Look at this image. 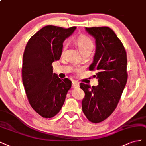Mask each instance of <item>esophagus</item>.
I'll use <instances>...</instances> for the list:
<instances>
[{"label": "esophagus", "instance_id": "1", "mask_svg": "<svg viewBox=\"0 0 146 146\" xmlns=\"http://www.w3.org/2000/svg\"><path fill=\"white\" fill-rule=\"evenodd\" d=\"M79 87V83L77 81H72V87L73 88H78Z\"/></svg>", "mask_w": 146, "mask_h": 146}]
</instances>
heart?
I'll return each mask as SVG.
<instances>
[{"label":"heart","mask_w":146,"mask_h":146,"mask_svg":"<svg viewBox=\"0 0 146 146\" xmlns=\"http://www.w3.org/2000/svg\"><path fill=\"white\" fill-rule=\"evenodd\" d=\"M76 44L82 54L86 53H90L94 46L92 40L87 36H81L79 37L76 40ZM67 46V43H65L63 46L62 53H64L65 50H66Z\"/></svg>","instance_id":"heart-1"}]
</instances>
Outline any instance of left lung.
Listing matches in <instances>:
<instances>
[{"mask_svg": "<svg viewBox=\"0 0 146 146\" xmlns=\"http://www.w3.org/2000/svg\"><path fill=\"white\" fill-rule=\"evenodd\" d=\"M96 40V52L89 70H97L98 85L84 83L80 87L85 93L82 109L87 118L98 123L111 115L118 104L127 81V54L115 32L107 27H86Z\"/></svg>", "mask_w": 146, "mask_h": 146, "instance_id": "1", "label": "left lung"}]
</instances>
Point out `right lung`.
<instances>
[{
	"label": "right lung",
	"instance_id": "add662e5",
	"mask_svg": "<svg viewBox=\"0 0 146 146\" xmlns=\"http://www.w3.org/2000/svg\"><path fill=\"white\" fill-rule=\"evenodd\" d=\"M76 27L47 25L31 36L23 55L22 82L30 104L39 115L51 118L62 108L72 81L53 73L52 63L60 59L63 42Z\"/></svg>",
	"mask_w": 146,
	"mask_h": 146
}]
</instances>
